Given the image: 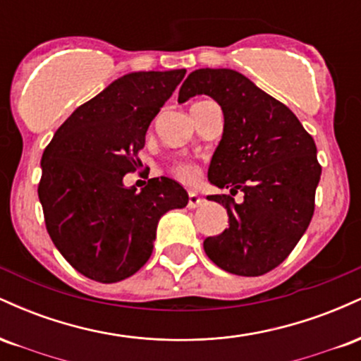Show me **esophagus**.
Wrapping results in <instances>:
<instances>
[{
  "mask_svg": "<svg viewBox=\"0 0 361 361\" xmlns=\"http://www.w3.org/2000/svg\"><path fill=\"white\" fill-rule=\"evenodd\" d=\"M198 205H202V198L198 197V193L190 192L188 193V207L190 209H197Z\"/></svg>",
  "mask_w": 361,
  "mask_h": 361,
  "instance_id": "esophagus-1",
  "label": "esophagus"
}]
</instances>
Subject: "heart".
Masks as SVG:
<instances>
[{
    "instance_id": "b5f03b06",
    "label": "heart",
    "mask_w": 361,
    "mask_h": 361,
    "mask_svg": "<svg viewBox=\"0 0 361 361\" xmlns=\"http://www.w3.org/2000/svg\"><path fill=\"white\" fill-rule=\"evenodd\" d=\"M173 175H175L178 180L190 183V181H193L195 178H197L198 169L190 163H178L173 166Z\"/></svg>"
}]
</instances>
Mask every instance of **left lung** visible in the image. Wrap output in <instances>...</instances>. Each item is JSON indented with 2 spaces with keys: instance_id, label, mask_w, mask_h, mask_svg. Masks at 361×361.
Here are the masks:
<instances>
[{
  "instance_id": "left-lung-1",
  "label": "left lung",
  "mask_w": 361,
  "mask_h": 361,
  "mask_svg": "<svg viewBox=\"0 0 361 361\" xmlns=\"http://www.w3.org/2000/svg\"><path fill=\"white\" fill-rule=\"evenodd\" d=\"M197 94L214 98L224 114L209 181L245 195L239 204L230 195L207 197L226 207L229 227L207 238L204 250L222 270L264 275L292 252L312 219L321 180L316 142L288 106L234 69L190 73L178 102Z\"/></svg>"
}]
</instances>
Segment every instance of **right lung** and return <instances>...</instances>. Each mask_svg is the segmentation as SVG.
Returning <instances> with one entry per match:
<instances>
[{"label": "right lung", "instance_id": "right-lung-1", "mask_svg": "<svg viewBox=\"0 0 361 361\" xmlns=\"http://www.w3.org/2000/svg\"><path fill=\"white\" fill-rule=\"evenodd\" d=\"M185 69L128 73L78 106L45 147L39 200L54 246L81 275L102 283L128 279L152 252L157 222L183 209L178 181L151 178L137 192L123 185L161 106Z\"/></svg>", "mask_w": 361, "mask_h": 361}]
</instances>
